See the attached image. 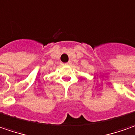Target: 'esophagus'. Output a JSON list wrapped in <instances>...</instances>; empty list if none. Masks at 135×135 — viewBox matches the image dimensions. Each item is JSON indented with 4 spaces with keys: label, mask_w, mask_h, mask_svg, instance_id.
Masks as SVG:
<instances>
[{
    "label": "esophagus",
    "mask_w": 135,
    "mask_h": 135,
    "mask_svg": "<svg viewBox=\"0 0 135 135\" xmlns=\"http://www.w3.org/2000/svg\"><path fill=\"white\" fill-rule=\"evenodd\" d=\"M70 64H71V62H70V61H69V62H68V63H65V65H70Z\"/></svg>",
    "instance_id": "obj_1"
}]
</instances>
